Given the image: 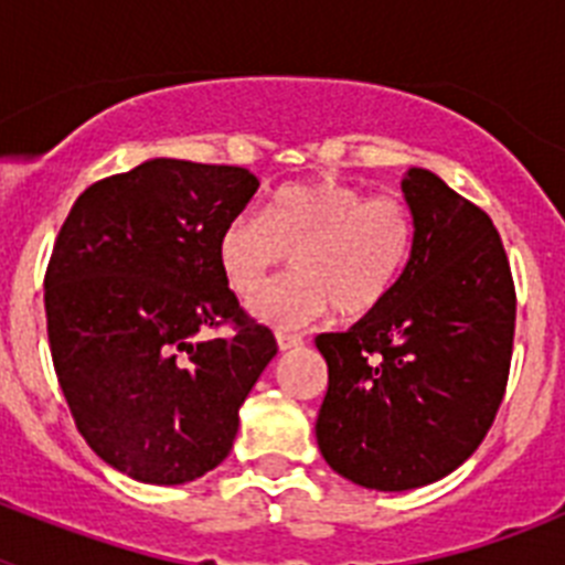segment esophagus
<instances>
[{
    "mask_svg": "<svg viewBox=\"0 0 565 565\" xmlns=\"http://www.w3.org/2000/svg\"><path fill=\"white\" fill-rule=\"evenodd\" d=\"M277 344L279 351H291V348H299V344H302V337L291 331H277Z\"/></svg>",
    "mask_w": 565,
    "mask_h": 565,
    "instance_id": "obj_1",
    "label": "esophagus"
}]
</instances>
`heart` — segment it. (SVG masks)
Returning <instances> with one entry per match:
<instances>
[{
    "mask_svg": "<svg viewBox=\"0 0 565 565\" xmlns=\"http://www.w3.org/2000/svg\"><path fill=\"white\" fill-rule=\"evenodd\" d=\"M416 248V217L398 194H367L339 181L291 183L263 214H237L217 239L228 286L257 291L291 252L294 271L254 297L252 313L271 326H302L337 311L359 319L396 291Z\"/></svg>",
    "mask_w": 565,
    "mask_h": 565,
    "instance_id": "heart-1",
    "label": "heart"
}]
</instances>
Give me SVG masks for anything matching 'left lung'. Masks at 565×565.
<instances>
[{
	"mask_svg": "<svg viewBox=\"0 0 565 565\" xmlns=\"http://www.w3.org/2000/svg\"><path fill=\"white\" fill-rule=\"evenodd\" d=\"M416 248L396 291L351 331L319 333L328 393L319 450L348 481L382 492L461 467L507 393L515 282L489 214L438 174L402 181Z\"/></svg>",
	"mask_w": 565,
	"mask_h": 565,
	"instance_id": "1",
	"label": "left lung"
}]
</instances>
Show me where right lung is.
Returning <instances> with one entry per match:
<instances>
[{"label":"right lung","instance_id":"obj_1","mask_svg":"<svg viewBox=\"0 0 565 565\" xmlns=\"http://www.w3.org/2000/svg\"><path fill=\"white\" fill-rule=\"evenodd\" d=\"M257 186L243 167L154 158L84 189L58 232L44 274L53 367L84 441L135 481L217 467L277 353L217 259Z\"/></svg>","mask_w":565,"mask_h":565}]
</instances>
